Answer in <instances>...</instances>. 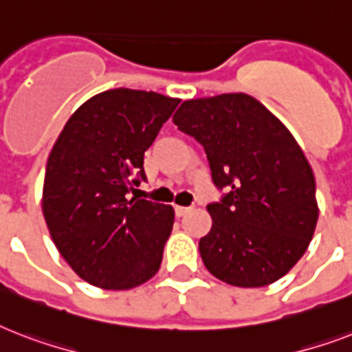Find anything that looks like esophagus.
Wrapping results in <instances>:
<instances>
[{
  "label": "esophagus",
  "mask_w": 352,
  "mask_h": 352,
  "mask_svg": "<svg viewBox=\"0 0 352 352\" xmlns=\"http://www.w3.org/2000/svg\"><path fill=\"white\" fill-rule=\"evenodd\" d=\"M188 212H190V208H188V206H175L177 217H182V215H186Z\"/></svg>",
  "instance_id": "esophagus-1"
}]
</instances>
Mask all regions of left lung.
Masks as SVG:
<instances>
[{"label": "left lung", "instance_id": "obj_1", "mask_svg": "<svg viewBox=\"0 0 352 352\" xmlns=\"http://www.w3.org/2000/svg\"><path fill=\"white\" fill-rule=\"evenodd\" d=\"M173 124L203 146L223 192L208 204L214 223L199 241L204 267L245 289L283 278L318 221L314 173L294 137L245 93L182 102Z\"/></svg>", "mask_w": 352, "mask_h": 352}]
</instances>
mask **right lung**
Returning <instances> with one entry per match:
<instances>
[{
    "label": "right lung",
    "mask_w": 352,
    "mask_h": 352,
    "mask_svg": "<svg viewBox=\"0 0 352 352\" xmlns=\"http://www.w3.org/2000/svg\"><path fill=\"white\" fill-rule=\"evenodd\" d=\"M179 102L153 91H104L60 133L41 206L58 252L87 283L126 290L159 270L175 212L129 192L146 181L144 151Z\"/></svg>",
    "instance_id": "add662e5"
}]
</instances>
